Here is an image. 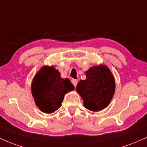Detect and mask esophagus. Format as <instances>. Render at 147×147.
Instances as JSON below:
<instances>
[{
    "label": "esophagus",
    "instance_id": "esophagus-1",
    "mask_svg": "<svg viewBox=\"0 0 147 147\" xmlns=\"http://www.w3.org/2000/svg\"><path fill=\"white\" fill-rule=\"evenodd\" d=\"M77 83H78V81H77V79H72V84H73L74 86L75 87L77 86Z\"/></svg>",
    "mask_w": 147,
    "mask_h": 147
}]
</instances>
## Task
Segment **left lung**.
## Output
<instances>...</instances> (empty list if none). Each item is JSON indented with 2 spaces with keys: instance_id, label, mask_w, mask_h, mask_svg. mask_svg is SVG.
I'll list each match as a JSON object with an SVG mask.
<instances>
[{
  "instance_id": "obj_1",
  "label": "left lung",
  "mask_w": 147,
  "mask_h": 147,
  "mask_svg": "<svg viewBox=\"0 0 147 147\" xmlns=\"http://www.w3.org/2000/svg\"><path fill=\"white\" fill-rule=\"evenodd\" d=\"M86 79L77 84L76 90L82 97L86 109L99 111L107 107L113 97L115 83L106 65H99L86 72Z\"/></svg>"
}]
</instances>
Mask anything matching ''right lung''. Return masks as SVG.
Listing matches in <instances>:
<instances>
[{"instance_id":"add662e5","label":"right lung","mask_w":147,"mask_h":147,"mask_svg":"<svg viewBox=\"0 0 147 147\" xmlns=\"http://www.w3.org/2000/svg\"><path fill=\"white\" fill-rule=\"evenodd\" d=\"M75 86L69 79L61 77L54 66H43L36 74L32 83V94L36 105L42 112L52 113L61 106L64 95Z\"/></svg>"}]
</instances>
